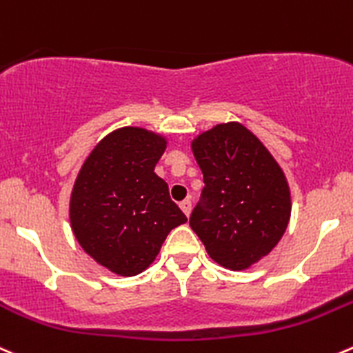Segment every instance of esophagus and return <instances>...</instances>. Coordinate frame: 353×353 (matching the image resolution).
Listing matches in <instances>:
<instances>
[{"label": "esophagus", "instance_id": "obj_1", "mask_svg": "<svg viewBox=\"0 0 353 353\" xmlns=\"http://www.w3.org/2000/svg\"><path fill=\"white\" fill-rule=\"evenodd\" d=\"M179 207H181V210H183L184 214H186L188 217H190V214H191V200H183L179 203Z\"/></svg>", "mask_w": 353, "mask_h": 353}]
</instances>
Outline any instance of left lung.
I'll use <instances>...</instances> for the list:
<instances>
[{"label": "left lung", "instance_id": "left-lung-1", "mask_svg": "<svg viewBox=\"0 0 353 353\" xmlns=\"http://www.w3.org/2000/svg\"><path fill=\"white\" fill-rule=\"evenodd\" d=\"M191 150L205 183L191 229L219 265L248 269L271 253L288 228L292 196L285 172L239 122L201 132Z\"/></svg>", "mask_w": 353, "mask_h": 353}]
</instances>
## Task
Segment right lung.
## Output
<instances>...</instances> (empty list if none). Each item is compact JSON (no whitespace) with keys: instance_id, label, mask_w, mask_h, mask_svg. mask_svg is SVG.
Here are the masks:
<instances>
[{"instance_id":"right-lung-1","label":"right lung","mask_w":353,"mask_h":353,"mask_svg":"<svg viewBox=\"0 0 353 353\" xmlns=\"http://www.w3.org/2000/svg\"><path fill=\"white\" fill-rule=\"evenodd\" d=\"M167 139L141 128L105 136L82 163L70 194L79 245L119 276H136L157 259L167 234L188 221L155 174Z\"/></svg>"}]
</instances>
